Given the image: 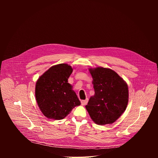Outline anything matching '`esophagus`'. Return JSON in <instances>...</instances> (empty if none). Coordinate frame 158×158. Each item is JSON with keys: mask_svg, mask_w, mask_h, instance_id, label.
I'll return each mask as SVG.
<instances>
[{"mask_svg": "<svg viewBox=\"0 0 158 158\" xmlns=\"http://www.w3.org/2000/svg\"><path fill=\"white\" fill-rule=\"evenodd\" d=\"M88 102V99H86L85 100H82L81 101V104L82 106H84V105H86Z\"/></svg>", "mask_w": 158, "mask_h": 158, "instance_id": "1", "label": "esophagus"}]
</instances>
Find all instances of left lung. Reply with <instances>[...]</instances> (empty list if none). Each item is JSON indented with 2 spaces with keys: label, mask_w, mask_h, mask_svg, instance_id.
<instances>
[{
  "label": "left lung",
  "mask_w": 158,
  "mask_h": 158,
  "mask_svg": "<svg viewBox=\"0 0 158 158\" xmlns=\"http://www.w3.org/2000/svg\"><path fill=\"white\" fill-rule=\"evenodd\" d=\"M95 94L85 108L97 124L114 123L126 109L129 92L126 82L112 69L97 67L90 69Z\"/></svg>",
  "instance_id": "1"
}]
</instances>
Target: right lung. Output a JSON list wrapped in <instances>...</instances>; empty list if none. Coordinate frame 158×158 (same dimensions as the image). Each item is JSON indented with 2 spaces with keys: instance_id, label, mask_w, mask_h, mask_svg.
I'll use <instances>...</instances> for the list:
<instances>
[{
  "instance_id": "add662e5",
  "label": "right lung",
  "mask_w": 158,
  "mask_h": 158,
  "mask_svg": "<svg viewBox=\"0 0 158 158\" xmlns=\"http://www.w3.org/2000/svg\"><path fill=\"white\" fill-rule=\"evenodd\" d=\"M72 67L66 64L54 65L37 80L35 98L43 114L49 119L60 120L81 104L76 93L72 90L68 78Z\"/></svg>"
}]
</instances>
